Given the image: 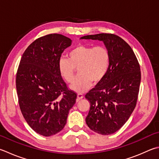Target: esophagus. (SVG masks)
<instances>
[{"label": "esophagus", "mask_w": 159, "mask_h": 159, "mask_svg": "<svg viewBox=\"0 0 159 159\" xmlns=\"http://www.w3.org/2000/svg\"><path fill=\"white\" fill-rule=\"evenodd\" d=\"M84 98V95L82 93H78L77 94V100L79 101L80 100H82V99Z\"/></svg>", "instance_id": "esophagus-1"}]
</instances>
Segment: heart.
<instances>
[{"instance_id": "obj_1", "label": "heart", "mask_w": 159, "mask_h": 159, "mask_svg": "<svg viewBox=\"0 0 159 159\" xmlns=\"http://www.w3.org/2000/svg\"><path fill=\"white\" fill-rule=\"evenodd\" d=\"M68 59L61 57L58 61L59 71L62 78L71 83L78 69L79 75L71 85L77 93H84L92 84L102 82L109 72L111 53L105 46L80 45L68 54Z\"/></svg>"}]
</instances>
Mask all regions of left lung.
Listing matches in <instances>:
<instances>
[{"instance_id": "8db88e82", "label": "left lung", "mask_w": 159, "mask_h": 159, "mask_svg": "<svg viewBox=\"0 0 159 159\" xmlns=\"http://www.w3.org/2000/svg\"><path fill=\"white\" fill-rule=\"evenodd\" d=\"M81 39L102 41L111 53V65L104 79L90 90L86 118L88 127L102 135L119 130L136 105L141 79L139 61L129 45L114 34L102 33Z\"/></svg>"}]
</instances>
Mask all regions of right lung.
I'll return each mask as SVG.
<instances>
[{"mask_svg": "<svg viewBox=\"0 0 159 159\" xmlns=\"http://www.w3.org/2000/svg\"><path fill=\"white\" fill-rule=\"evenodd\" d=\"M71 39L59 34L38 38L27 48L16 77L20 109L35 132L50 136L63 129L77 93L68 88L58 61Z\"/></svg>", "mask_w": 159, "mask_h": 159, "instance_id": "right-lung-1", "label": "right lung"}]
</instances>
